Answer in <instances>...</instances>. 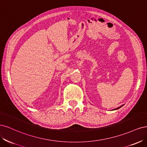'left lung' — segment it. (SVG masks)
Returning <instances> with one entry per match:
<instances>
[{
  "label": "left lung",
  "mask_w": 147,
  "mask_h": 147,
  "mask_svg": "<svg viewBox=\"0 0 147 147\" xmlns=\"http://www.w3.org/2000/svg\"><path fill=\"white\" fill-rule=\"evenodd\" d=\"M123 106V105H122L121 106H120L119 107H118V108H117V109H113V110H116V109H119V108H120V107H121Z\"/></svg>",
  "instance_id": "8db88e82"
}]
</instances>
